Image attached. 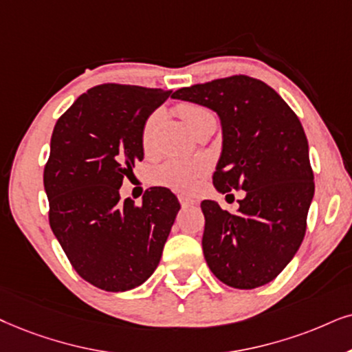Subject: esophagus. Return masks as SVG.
Instances as JSON below:
<instances>
[{"instance_id":"1","label":"esophagus","mask_w":352,"mask_h":352,"mask_svg":"<svg viewBox=\"0 0 352 352\" xmlns=\"http://www.w3.org/2000/svg\"><path fill=\"white\" fill-rule=\"evenodd\" d=\"M180 204H182V206H184V208L195 206V204H197V199L186 198V197H180Z\"/></svg>"}]
</instances>
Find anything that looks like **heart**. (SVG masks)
Returning a JSON list of instances; mask_svg holds the SVG:
<instances>
[{
    "mask_svg": "<svg viewBox=\"0 0 352 352\" xmlns=\"http://www.w3.org/2000/svg\"><path fill=\"white\" fill-rule=\"evenodd\" d=\"M177 112L184 120L186 126L190 130L197 128L206 120L214 118V113L206 107L193 104V102H184L177 107ZM159 120V113L155 112L144 122L143 133H141V141H143V148L148 151L151 148V141H153V131L155 122ZM216 120V118H214ZM204 172V166L201 162L193 161H180V159H170V161L161 164L153 170V180L155 184L167 186L179 193L190 195L197 188L199 175Z\"/></svg>",
    "mask_w": 352,
    "mask_h": 352,
    "instance_id": "heart-1",
    "label": "heart"
}]
</instances>
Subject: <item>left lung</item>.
Masks as SVG:
<instances>
[{
    "label": "left lung",
    "mask_w": 352,
    "mask_h": 352,
    "mask_svg": "<svg viewBox=\"0 0 352 352\" xmlns=\"http://www.w3.org/2000/svg\"><path fill=\"white\" fill-rule=\"evenodd\" d=\"M172 97L217 113L222 149L212 184L226 197L245 190L235 212L214 199L201 203L209 270L235 289L268 284L299 250L314 199L299 118L274 89L243 74L179 89Z\"/></svg>",
    "instance_id": "8db88e82"
}]
</instances>
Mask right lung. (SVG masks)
Listing matches in <instances>:
<instances>
[{"label":"right lung","mask_w":352,"mask_h":352,"mask_svg":"<svg viewBox=\"0 0 352 352\" xmlns=\"http://www.w3.org/2000/svg\"><path fill=\"white\" fill-rule=\"evenodd\" d=\"M170 94L102 84L79 96L53 130L43 172L50 228L76 273L104 291H130L154 273L180 211L162 186L140 206L120 199L124 175L144 157V122Z\"/></svg>","instance_id":"obj_1"}]
</instances>
